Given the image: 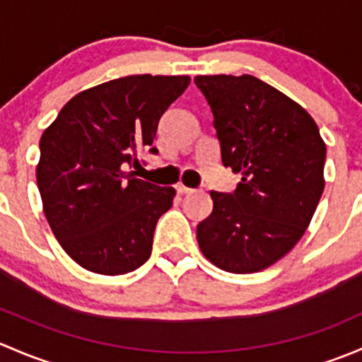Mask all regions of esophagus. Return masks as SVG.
Segmentation results:
<instances>
[{"mask_svg": "<svg viewBox=\"0 0 362 362\" xmlns=\"http://www.w3.org/2000/svg\"><path fill=\"white\" fill-rule=\"evenodd\" d=\"M177 191H178V194H192V192H194V189L185 187L184 184H178L177 185Z\"/></svg>", "mask_w": 362, "mask_h": 362, "instance_id": "34e87169", "label": "esophagus"}]
</instances>
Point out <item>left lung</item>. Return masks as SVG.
I'll return each instance as SVG.
<instances>
[{"instance_id": "obj_1", "label": "left lung", "mask_w": 362, "mask_h": 362, "mask_svg": "<svg viewBox=\"0 0 362 362\" xmlns=\"http://www.w3.org/2000/svg\"><path fill=\"white\" fill-rule=\"evenodd\" d=\"M214 113L222 164L242 182L211 191L214 210L198 224L203 255L229 273H255L289 254L324 191L326 144L308 112L252 75L194 78Z\"/></svg>"}]
</instances>
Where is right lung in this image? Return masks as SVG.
<instances>
[{"mask_svg":"<svg viewBox=\"0 0 362 362\" xmlns=\"http://www.w3.org/2000/svg\"><path fill=\"white\" fill-rule=\"evenodd\" d=\"M191 76L129 75L82 90L40 138L36 184L64 252L100 275L140 268L175 189L127 171L151 147L158 122ZM156 152V148H151Z\"/></svg>","mask_w":362,"mask_h":362,"instance_id":"obj_1","label":"right lung"}]
</instances>
